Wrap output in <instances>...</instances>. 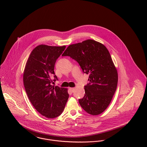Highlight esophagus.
<instances>
[{"label":"esophagus","mask_w":147,"mask_h":147,"mask_svg":"<svg viewBox=\"0 0 147 147\" xmlns=\"http://www.w3.org/2000/svg\"><path fill=\"white\" fill-rule=\"evenodd\" d=\"M69 90H70L71 92L73 93V92H74V90H75V88H69Z\"/></svg>","instance_id":"obj_1"}]
</instances>
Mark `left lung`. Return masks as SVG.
Here are the masks:
<instances>
[{"label": "left lung", "mask_w": 147, "mask_h": 147, "mask_svg": "<svg viewBox=\"0 0 147 147\" xmlns=\"http://www.w3.org/2000/svg\"><path fill=\"white\" fill-rule=\"evenodd\" d=\"M70 57L89 74V83L84 86V97L79 100L88 114L104 112L116 91L118 73L110 54L104 45L92 40L69 45L62 55Z\"/></svg>", "instance_id": "left-lung-1"}]
</instances>
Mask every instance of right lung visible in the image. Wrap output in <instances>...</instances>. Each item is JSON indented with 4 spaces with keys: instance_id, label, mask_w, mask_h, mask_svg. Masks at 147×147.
<instances>
[{
    "instance_id": "add662e5",
    "label": "right lung",
    "mask_w": 147,
    "mask_h": 147,
    "mask_svg": "<svg viewBox=\"0 0 147 147\" xmlns=\"http://www.w3.org/2000/svg\"><path fill=\"white\" fill-rule=\"evenodd\" d=\"M65 49V46H37L30 53L24 72V85L30 102L48 118L62 113L69 97L66 88L51 84L58 80L54 71L55 64ZM53 76L55 79L51 80Z\"/></svg>"
}]
</instances>
